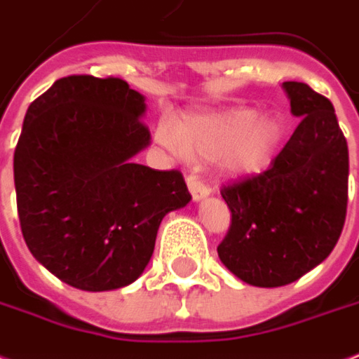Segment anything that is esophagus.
I'll list each match as a JSON object with an SVG mask.
<instances>
[{"label":"esophagus","instance_id":"obj_1","mask_svg":"<svg viewBox=\"0 0 359 359\" xmlns=\"http://www.w3.org/2000/svg\"><path fill=\"white\" fill-rule=\"evenodd\" d=\"M188 190H190V194H192V200L194 201H200V200H205L207 196L211 194V188L207 187V184H203L198 177H194V175H190L188 177Z\"/></svg>","mask_w":359,"mask_h":359}]
</instances>
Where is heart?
Returning <instances> with one entry per match:
<instances>
[{
  "label": "heart",
  "instance_id": "1",
  "mask_svg": "<svg viewBox=\"0 0 359 359\" xmlns=\"http://www.w3.org/2000/svg\"><path fill=\"white\" fill-rule=\"evenodd\" d=\"M283 127L272 114L259 116L247 108L180 116L175 126L156 127L158 144L180 158L219 159L220 169L247 179L266 169L281 142Z\"/></svg>",
  "mask_w": 359,
  "mask_h": 359
}]
</instances>
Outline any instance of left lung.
I'll use <instances>...</instances> for the list:
<instances>
[{"mask_svg": "<svg viewBox=\"0 0 359 359\" xmlns=\"http://www.w3.org/2000/svg\"><path fill=\"white\" fill-rule=\"evenodd\" d=\"M283 89L299 127L270 169L220 190L232 224L219 259L257 287L287 285L325 261L348 203V146L331 100L299 81Z\"/></svg>", "mask_w": 359, "mask_h": 359, "instance_id": "8db88e82", "label": "left lung"}]
</instances>
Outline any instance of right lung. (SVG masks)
<instances>
[{"label": "right lung", "instance_id": "right-lung-1", "mask_svg": "<svg viewBox=\"0 0 359 359\" xmlns=\"http://www.w3.org/2000/svg\"><path fill=\"white\" fill-rule=\"evenodd\" d=\"M144 112V97L123 79L68 76L24 116L13 161L24 241L72 287L133 283L163 217L192 200L180 171L135 163L150 144Z\"/></svg>", "mask_w": 359, "mask_h": 359}]
</instances>
